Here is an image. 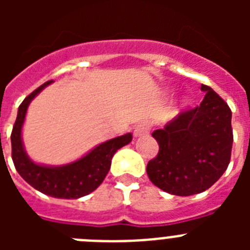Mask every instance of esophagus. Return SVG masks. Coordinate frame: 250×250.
<instances>
[{"mask_svg": "<svg viewBox=\"0 0 250 250\" xmlns=\"http://www.w3.org/2000/svg\"><path fill=\"white\" fill-rule=\"evenodd\" d=\"M150 131V124L147 121H140L134 129V135L135 136H143L146 135Z\"/></svg>", "mask_w": 250, "mask_h": 250, "instance_id": "obj_1", "label": "esophagus"}]
</instances>
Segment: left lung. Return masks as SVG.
I'll list each match as a JSON object with an SVG mask.
<instances>
[{"mask_svg":"<svg viewBox=\"0 0 250 250\" xmlns=\"http://www.w3.org/2000/svg\"><path fill=\"white\" fill-rule=\"evenodd\" d=\"M200 105L183 110L152 136L158 155L146 173L161 190L179 196L199 194L224 174L233 146L231 110L211 87L202 85Z\"/></svg>","mask_w":250,"mask_h":250,"instance_id":"1","label":"left lung"}]
</instances>
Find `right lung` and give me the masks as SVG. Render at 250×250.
Masks as SVG:
<instances>
[{
  "label": "right lung",
  "instance_id": "right-lung-1",
  "mask_svg": "<svg viewBox=\"0 0 250 250\" xmlns=\"http://www.w3.org/2000/svg\"><path fill=\"white\" fill-rule=\"evenodd\" d=\"M51 83L52 80L37 87L20 105L16 121L11 132L12 160L20 175L36 190L60 199H77L94 191L104 182L106 174L109 173L114 154L120 147L129 144L132 140V135L129 132L105 141L83 158L63 167H54L35 164L34 161L30 160L22 145V124L25 121L28 104Z\"/></svg>",
  "mask_w": 250,
  "mask_h": 250
}]
</instances>
